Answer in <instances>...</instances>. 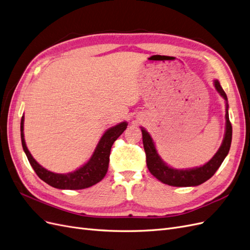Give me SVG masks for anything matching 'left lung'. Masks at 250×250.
Returning a JSON list of instances; mask_svg holds the SVG:
<instances>
[{
    "label": "left lung",
    "mask_w": 250,
    "mask_h": 250,
    "mask_svg": "<svg viewBox=\"0 0 250 250\" xmlns=\"http://www.w3.org/2000/svg\"><path fill=\"white\" fill-rule=\"evenodd\" d=\"M214 85L216 90L219 92V94L225 100V102H227V110H225V112H227V113H225L227 125H225V134L223 141L221 143V146L219 147L218 151L214 155V157L205 165L187 169H175L168 166L159 156L156 149L155 142L152 140L149 133L144 127H141L143 147L146 154V165L148 170L152 175L156 176L159 181L166 185H169V186L192 187L198 186V185L205 183L206 181L212 178L214 173L217 171V169H218L222 164L225 157L229 154L231 143L232 127L229 117L228 96L222 89V87L220 86L218 80H215Z\"/></svg>",
    "instance_id": "1"
}]
</instances>
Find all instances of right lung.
I'll use <instances>...</instances> for the list:
<instances>
[{"label":"right lung","mask_w":250,"mask_h":250,"mask_svg":"<svg viewBox=\"0 0 250 250\" xmlns=\"http://www.w3.org/2000/svg\"><path fill=\"white\" fill-rule=\"evenodd\" d=\"M23 120L25 118L22 116L21 120V144L32 168L34 169L39 179H42L54 188L63 190L85 189L101 182L108 171L111 147L113 146L114 141L124 133L127 125L126 122H123L104 132L91 158L82 167L69 173H55L38 164L36 160L30 154L25 142V137H23Z\"/></svg>","instance_id":"right-lung-1"}]
</instances>
